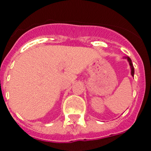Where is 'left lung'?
Returning <instances> with one entry per match:
<instances>
[{
    "instance_id": "8db88e82",
    "label": "left lung",
    "mask_w": 151,
    "mask_h": 151,
    "mask_svg": "<svg viewBox=\"0 0 151 151\" xmlns=\"http://www.w3.org/2000/svg\"><path fill=\"white\" fill-rule=\"evenodd\" d=\"M126 58H127V60H128L129 62L130 67H131V74H132V76H134V72H135V70H134V67H133V65H132V63L131 59H130L129 57H126Z\"/></svg>"
}]
</instances>
